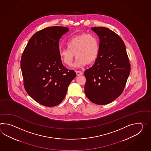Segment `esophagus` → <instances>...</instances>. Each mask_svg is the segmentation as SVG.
Masks as SVG:
<instances>
[{"label": "esophagus", "mask_w": 151, "mask_h": 151, "mask_svg": "<svg viewBox=\"0 0 151 151\" xmlns=\"http://www.w3.org/2000/svg\"><path fill=\"white\" fill-rule=\"evenodd\" d=\"M76 75H77V76H80V75H81L83 74V73L81 72V71H76Z\"/></svg>", "instance_id": "34e87169"}]
</instances>
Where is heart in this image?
<instances>
[{"label":"heart","mask_w":151,"mask_h":151,"mask_svg":"<svg viewBox=\"0 0 151 151\" xmlns=\"http://www.w3.org/2000/svg\"><path fill=\"white\" fill-rule=\"evenodd\" d=\"M66 46L67 48L59 50L58 56L60 62L68 67L71 65L75 55L77 58L74 66L81 68L93 63L100 52V40L93 34L83 33L74 36L68 40Z\"/></svg>","instance_id":"heart-1"}]
</instances>
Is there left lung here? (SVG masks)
<instances>
[{"label":"left lung","mask_w":151,"mask_h":151,"mask_svg":"<svg viewBox=\"0 0 151 151\" xmlns=\"http://www.w3.org/2000/svg\"><path fill=\"white\" fill-rule=\"evenodd\" d=\"M91 29L100 39V52L94 65L84 73V92L92 102L104 105L123 92L131 65L125 44L118 35L104 27Z\"/></svg>","instance_id":"8db88e82"}]
</instances>
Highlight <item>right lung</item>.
Returning <instances> with one entry per match:
<instances>
[{
  "instance_id": "right-lung-1",
  "label": "right lung",
  "mask_w": 151,
  "mask_h": 151,
  "mask_svg": "<svg viewBox=\"0 0 151 151\" xmlns=\"http://www.w3.org/2000/svg\"><path fill=\"white\" fill-rule=\"evenodd\" d=\"M68 31L67 27H52L38 31L30 39L22 56L25 89L46 107L60 104L76 77L75 72L64 67L58 56L59 41Z\"/></svg>"
}]
</instances>
